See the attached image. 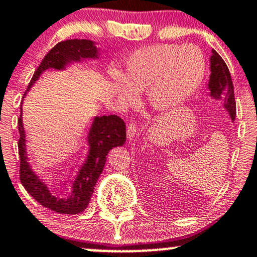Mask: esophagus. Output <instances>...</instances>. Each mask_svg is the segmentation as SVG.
Here are the masks:
<instances>
[{
    "mask_svg": "<svg viewBox=\"0 0 257 257\" xmlns=\"http://www.w3.org/2000/svg\"><path fill=\"white\" fill-rule=\"evenodd\" d=\"M137 131H138V126L136 125L135 122L130 123V125L127 126V130H126V132H127L128 140H134L136 134H137Z\"/></svg>",
    "mask_w": 257,
    "mask_h": 257,
    "instance_id": "1",
    "label": "esophagus"
}]
</instances>
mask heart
<instances>
[{
	"instance_id": "heart-1",
	"label": "heart",
	"mask_w": 257,
	"mask_h": 257,
	"mask_svg": "<svg viewBox=\"0 0 257 257\" xmlns=\"http://www.w3.org/2000/svg\"><path fill=\"white\" fill-rule=\"evenodd\" d=\"M206 57L192 44H156L132 53L125 61V73L113 72V89L122 105L138 101V91L159 113L185 103L201 86L206 75Z\"/></svg>"
}]
</instances>
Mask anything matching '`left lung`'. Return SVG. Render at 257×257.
I'll use <instances>...</instances> for the list:
<instances>
[{"instance_id":"left-lung-1","label":"left lung","mask_w":257,"mask_h":257,"mask_svg":"<svg viewBox=\"0 0 257 257\" xmlns=\"http://www.w3.org/2000/svg\"><path fill=\"white\" fill-rule=\"evenodd\" d=\"M210 96L215 99L221 98L224 101L226 110L230 114L231 119L236 117V101H234V90L232 84L231 74L222 57L212 50L210 56V77H209Z\"/></svg>"}]
</instances>
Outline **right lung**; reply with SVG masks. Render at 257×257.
<instances>
[{
	"instance_id": "right-lung-1",
	"label": "right lung",
	"mask_w": 257,
	"mask_h": 257,
	"mask_svg": "<svg viewBox=\"0 0 257 257\" xmlns=\"http://www.w3.org/2000/svg\"><path fill=\"white\" fill-rule=\"evenodd\" d=\"M98 55L97 48L89 39H67L57 43L51 49L41 65L38 66L27 86V91L42 72L49 68L63 69L72 62H79L84 59H95ZM19 142L18 149L20 156V182L30 195L45 208L61 214H78L86 209L93 194L97 179L103 171L105 156L110 149L120 147L126 141V125L117 115L96 116L87 135L89 155L80 167L73 182L72 194L67 198H59L50 194L47 185L31 170L26 156L25 131H24L21 114L18 119Z\"/></svg>"
}]
</instances>
